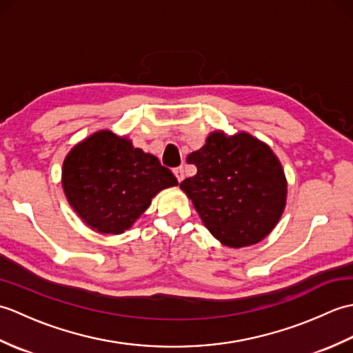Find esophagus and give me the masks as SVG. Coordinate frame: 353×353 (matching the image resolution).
I'll use <instances>...</instances> for the list:
<instances>
[{"mask_svg": "<svg viewBox=\"0 0 353 353\" xmlns=\"http://www.w3.org/2000/svg\"><path fill=\"white\" fill-rule=\"evenodd\" d=\"M174 176H176V179H177V182H182L183 179H185V170H183V167L174 168Z\"/></svg>", "mask_w": 353, "mask_h": 353, "instance_id": "esophagus-1", "label": "esophagus"}]
</instances>
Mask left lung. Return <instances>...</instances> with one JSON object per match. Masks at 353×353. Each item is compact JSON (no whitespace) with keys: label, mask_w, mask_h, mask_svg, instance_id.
<instances>
[{"label":"left lung","mask_w":353,"mask_h":353,"mask_svg":"<svg viewBox=\"0 0 353 353\" xmlns=\"http://www.w3.org/2000/svg\"><path fill=\"white\" fill-rule=\"evenodd\" d=\"M186 162L197 174L181 188L201 221L224 245L259 243L279 221L287 199L282 165L265 144L247 133L214 132Z\"/></svg>","instance_id":"obj_1"}]
</instances>
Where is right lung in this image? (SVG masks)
<instances>
[{"label": "right lung", "instance_id": "right-lung-1", "mask_svg": "<svg viewBox=\"0 0 353 353\" xmlns=\"http://www.w3.org/2000/svg\"><path fill=\"white\" fill-rule=\"evenodd\" d=\"M62 185L70 205L100 234H123L157 192L177 179L156 156L109 130L94 133L66 156Z\"/></svg>", "mask_w": 353, "mask_h": 353}]
</instances>
